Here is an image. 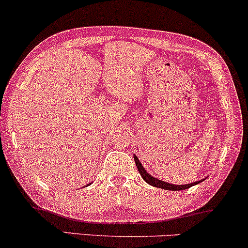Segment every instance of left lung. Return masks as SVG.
Listing matches in <instances>:
<instances>
[{"mask_svg": "<svg viewBox=\"0 0 248 248\" xmlns=\"http://www.w3.org/2000/svg\"><path fill=\"white\" fill-rule=\"evenodd\" d=\"M134 161H135V165H137L138 167V170L139 173H140V175L142 176V179L145 180L147 184L151 185V186L153 187H159V188H162V189H167V190H181V189H187L189 188V187L194 186V185H198L200 184V182H202L203 180H206L205 179H202V180H199V181H195V182H192V184H186V185H173V184H170V182H166V181H162V180H159V179L154 178V176H152L151 174H149L147 170L143 168L142 164L140 162V160L138 159L137 155L134 154Z\"/></svg>", "mask_w": 248, "mask_h": 248, "instance_id": "obj_1", "label": "left lung"}]
</instances>
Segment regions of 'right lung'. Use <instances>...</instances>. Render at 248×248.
<instances>
[{"instance_id": "add662e5", "label": "right lung", "mask_w": 248, "mask_h": 248, "mask_svg": "<svg viewBox=\"0 0 248 248\" xmlns=\"http://www.w3.org/2000/svg\"><path fill=\"white\" fill-rule=\"evenodd\" d=\"M87 186H88V185H87Z\"/></svg>"}]
</instances>
